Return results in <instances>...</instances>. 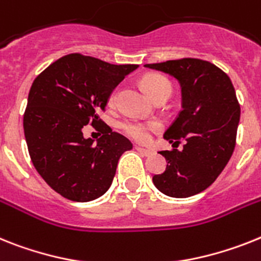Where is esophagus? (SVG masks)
Returning a JSON list of instances; mask_svg holds the SVG:
<instances>
[{"label": "esophagus", "instance_id": "esophagus-1", "mask_svg": "<svg viewBox=\"0 0 261 261\" xmlns=\"http://www.w3.org/2000/svg\"><path fill=\"white\" fill-rule=\"evenodd\" d=\"M135 148H137V151H139L141 154H143L144 156H148V155L152 154V150H148V148H143V147H141V146H137Z\"/></svg>", "mask_w": 261, "mask_h": 261}]
</instances>
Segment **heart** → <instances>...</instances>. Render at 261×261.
Here are the masks:
<instances>
[{"label": "heart", "mask_w": 261, "mask_h": 261, "mask_svg": "<svg viewBox=\"0 0 261 261\" xmlns=\"http://www.w3.org/2000/svg\"><path fill=\"white\" fill-rule=\"evenodd\" d=\"M142 85L152 99L162 95V94H168V95L171 94V83L168 82L164 76L158 75V74H148V75L143 76ZM115 99H117V90H114L110 94L109 103L114 105ZM119 127L124 134L135 139V141L146 142L150 139V135L152 133L161 130V123L156 120L142 122V120L137 119H126L120 122Z\"/></svg>", "instance_id": "obj_1"}]
</instances>
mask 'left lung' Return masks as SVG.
Here are the masks:
<instances>
[{
    "label": "left lung",
    "instance_id": "8db88e82",
    "mask_svg": "<svg viewBox=\"0 0 261 261\" xmlns=\"http://www.w3.org/2000/svg\"><path fill=\"white\" fill-rule=\"evenodd\" d=\"M174 76L181 89V111L164 133V139L183 150L161 151L167 162L152 181L162 194L188 198L204 191L228 163L236 142L240 106L229 76L196 58L144 65Z\"/></svg>",
    "mask_w": 261,
    "mask_h": 261
}]
</instances>
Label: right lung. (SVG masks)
<instances>
[{"label": "right lung", "mask_w": 261, "mask_h": 261, "mask_svg": "<svg viewBox=\"0 0 261 261\" xmlns=\"http://www.w3.org/2000/svg\"><path fill=\"white\" fill-rule=\"evenodd\" d=\"M138 65H111L93 57L69 54L53 62L30 87L23 114L29 155L43 180L63 198L90 201L110 188L118 161L133 148L98 113ZM87 123L104 125L97 144L83 137Z\"/></svg>", "instance_id": "right-lung-1"}]
</instances>
